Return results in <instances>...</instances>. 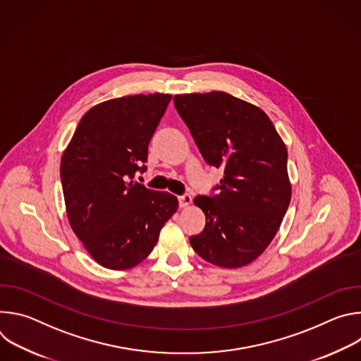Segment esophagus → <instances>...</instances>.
I'll return each mask as SVG.
<instances>
[{"label": "esophagus", "mask_w": 361, "mask_h": 361, "mask_svg": "<svg viewBox=\"0 0 361 361\" xmlns=\"http://www.w3.org/2000/svg\"><path fill=\"white\" fill-rule=\"evenodd\" d=\"M178 201H180V207L181 209H187V207H190V205H191L192 198H191L190 194H183V195L178 197Z\"/></svg>", "instance_id": "34e87169"}]
</instances>
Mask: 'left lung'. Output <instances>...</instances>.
Wrapping results in <instances>:
<instances>
[{
  "label": "left lung",
  "mask_w": 361,
  "mask_h": 361,
  "mask_svg": "<svg viewBox=\"0 0 361 361\" xmlns=\"http://www.w3.org/2000/svg\"><path fill=\"white\" fill-rule=\"evenodd\" d=\"M174 106L205 163L224 167L219 192L194 198L205 227L190 244L214 266H247L269 247L288 209L286 144L262 109L227 92L178 94Z\"/></svg>",
  "instance_id": "obj_1"
}]
</instances>
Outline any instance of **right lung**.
I'll list each match as a JSON object with an SVG mask.
<instances>
[{
  "mask_svg": "<svg viewBox=\"0 0 361 361\" xmlns=\"http://www.w3.org/2000/svg\"><path fill=\"white\" fill-rule=\"evenodd\" d=\"M170 94L113 98L90 109L61 157V184L70 226L106 269L140 264L178 209L176 195L133 181L144 173L148 144Z\"/></svg>",
  "mask_w": 361,
  "mask_h": 361,
  "instance_id": "obj_1",
  "label": "right lung"
}]
</instances>
